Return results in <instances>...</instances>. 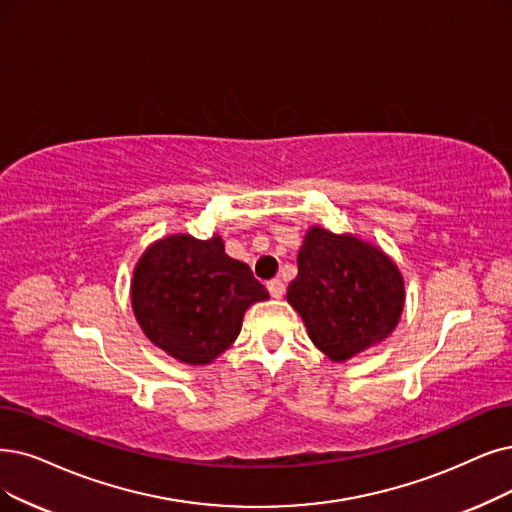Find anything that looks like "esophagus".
I'll return each mask as SVG.
<instances>
[{
    "instance_id": "34e87169",
    "label": "esophagus",
    "mask_w": 512,
    "mask_h": 512,
    "mask_svg": "<svg viewBox=\"0 0 512 512\" xmlns=\"http://www.w3.org/2000/svg\"><path fill=\"white\" fill-rule=\"evenodd\" d=\"M267 290L271 292L273 298H281V296L285 294V285H283L281 279H271V281L267 283Z\"/></svg>"
}]
</instances>
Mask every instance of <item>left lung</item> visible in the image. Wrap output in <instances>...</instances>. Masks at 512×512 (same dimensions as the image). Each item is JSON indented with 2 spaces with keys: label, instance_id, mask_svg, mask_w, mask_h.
Masks as SVG:
<instances>
[{
  "label": "left lung",
  "instance_id": "obj_1",
  "mask_svg": "<svg viewBox=\"0 0 512 512\" xmlns=\"http://www.w3.org/2000/svg\"><path fill=\"white\" fill-rule=\"evenodd\" d=\"M403 300L399 269L374 245L321 227L306 233L288 302L332 361L351 359L391 334Z\"/></svg>",
  "mask_w": 512,
  "mask_h": 512
}]
</instances>
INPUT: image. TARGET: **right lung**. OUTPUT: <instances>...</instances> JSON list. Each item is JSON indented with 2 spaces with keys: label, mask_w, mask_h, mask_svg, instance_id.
Wrapping results in <instances>:
<instances>
[{
  "label": "right lung",
  "mask_w": 512,
  "mask_h": 512,
  "mask_svg": "<svg viewBox=\"0 0 512 512\" xmlns=\"http://www.w3.org/2000/svg\"><path fill=\"white\" fill-rule=\"evenodd\" d=\"M269 292L220 237L172 235L134 269L132 306L147 338L182 363H210L235 342L248 306Z\"/></svg>",
  "instance_id": "right-lung-1"
}]
</instances>
